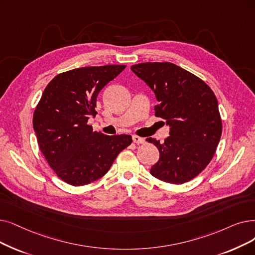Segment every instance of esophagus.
<instances>
[{"instance_id":"1","label":"esophagus","mask_w":255,"mask_h":255,"mask_svg":"<svg viewBox=\"0 0 255 255\" xmlns=\"http://www.w3.org/2000/svg\"><path fill=\"white\" fill-rule=\"evenodd\" d=\"M132 139H133V142H135V143H143V142H145V138L139 137L137 135L132 136Z\"/></svg>"}]
</instances>
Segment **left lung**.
I'll return each instance as SVG.
<instances>
[{"label":"left lung","mask_w":255,"mask_h":255,"mask_svg":"<svg viewBox=\"0 0 255 255\" xmlns=\"http://www.w3.org/2000/svg\"><path fill=\"white\" fill-rule=\"evenodd\" d=\"M131 71L155 94L159 103L155 116L170 126L164 142L147 138L159 151L151 175L169 183L190 181L212 160L222 134L214 92L197 76L171 62L138 63Z\"/></svg>","instance_id":"left-lung-1"}]
</instances>
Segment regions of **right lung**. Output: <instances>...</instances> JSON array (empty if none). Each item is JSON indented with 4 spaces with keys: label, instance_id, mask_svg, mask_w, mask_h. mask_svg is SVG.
<instances>
[{
    "label": "right lung",
    "instance_id": "obj_1",
    "mask_svg": "<svg viewBox=\"0 0 255 255\" xmlns=\"http://www.w3.org/2000/svg\"><path fill=\"white\" fill-rule=\"evenodd\" d=\"M126 65L86 66L57 75L33 115L43 156L60 179L79 186L104 176L131 135H106L87 125L97 115V97Z\"/></svg>",
    "mask_w": 255,
    "mask_h": 255
}]
</instances>
